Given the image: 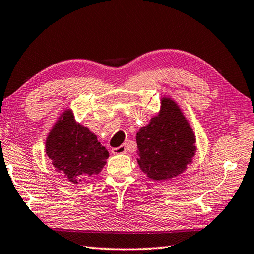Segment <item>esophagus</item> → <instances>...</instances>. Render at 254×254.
I'll list each match as a JSON object with an SVG mask.
<instances>
[{
    "instance_id": "obj_1",
    "label": "esophagus",
    "mask_w": 254,
    "mask_h": 254,
    "mask_svg": "<svg viewBox=\"0 0 254 254\" xmlns=\"http://www.w3.org/2000/svg\"><path fill=\"white\" fill-rule=\"evenodd\" d=\"M113 154H127V146L126 145H121V146L112 148Z\"/></svg>"
}]
</instances>
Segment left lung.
<instances>
[{
  "label": "left lung",
  "mask_w": 254,
  "mask_h": 254,
  "mask_svg": "<svg viewBox=\"0 0 254 254\" xmlns=\"http://www.w3.org/2000/svg\"><path fill=\"white\" fill-rule=\"evenodd\" d=\"M160 104L158 115L136 134L137 164L155 181L182 174L196 152L195 135L179 105L167 96Z\"/></svg>",
  "instance_id": "obj_1"
}]
</instances>
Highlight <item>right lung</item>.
Returning a JSON list of instances; mask_svg holds the SVG:
<instances>
[{
	"mask_svg": "<svg viewBox=\"0 0 254 254\" xmlns=\"http://www.w3.org/2000/svg\"><path fill=\"white\" fill-rule=\"evenodd\" d=\"M46 153L55 169L73 185L98 175L109 156L88 127L76 122L72 109H65L46 138Z\"/></svg>",
	"mask_w": 254,
	"mask_h": 254,
	"instance_id": "1",
	"label": "right lung"
}]
</instances>
